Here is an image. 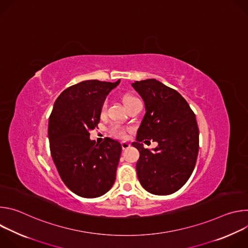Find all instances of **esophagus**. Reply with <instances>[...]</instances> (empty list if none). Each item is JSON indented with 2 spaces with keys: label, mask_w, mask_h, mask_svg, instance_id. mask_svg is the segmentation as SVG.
Listing matches in <instances>:
<instances>
[{
  "label": "esophagus",
  "mask_w": 248,
  "mask_h": 248,
  "mask_svg": "<svg viewBox=\"0 0 248 248\" xmlns=\"http://www.w3.org/2000/svg\"><path fill=\"white\" fill-rule=\"evenodd\" d=\"M122 147H123L124 150H125V149L130 147V144L128 142H126V141H123V142H122Z\"/></svg>",
  "instance_id": "1"
}]
</instances>
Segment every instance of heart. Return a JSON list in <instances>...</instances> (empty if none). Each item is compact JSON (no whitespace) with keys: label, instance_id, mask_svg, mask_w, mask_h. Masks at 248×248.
<instances>
[{"label":"heart","instance_id":"b5f03b06","mask_svg":"<svg viewBox=\"0 0 248 248\" xmlns=\"http://www.w3.org/2000/svg\"><path fill=\"white\" fill-rule=\"evenodd\" d=\"M134 100H136V98L133 97V96H131V95H124V96L123 97V102H124V106H126L127 104L131 103V102L134 101ZM106 109H107V103H104L103 106H102L101 113L104 114V113L106 112ZM111 130H112V132H113L114 134H116V135H118V136L124 137V136L125 135V130H124V128H123V127H121V126H119V125H113L112 128H111Z\"/></svg>","mask_w":248,"mask_h":248}]
</instances>
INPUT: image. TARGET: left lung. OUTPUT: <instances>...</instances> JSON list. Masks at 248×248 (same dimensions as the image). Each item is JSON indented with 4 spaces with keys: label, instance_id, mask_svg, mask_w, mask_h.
Instances as JSON below:
<instances>
[{
    "label": "left lung",
    "instance_id": "obj_1",
    "mask_svg": "<svg viewBox=\"0 0 248 248\" xmlns=\"http://www.w3.org/2000/svg\"><path fill=\"white\" fill-rule=\"evenodd\" d=\"M131 85L142 98L146 111L132 142L140 154L138 180L152 194H171L185 186L195 167L199 149L195 115L178 91L154 78ZM147 139L156 140L158 146L145 150L140 141Z\"/></svg>",
    "mask_w": 248,
    "mask_h": 248
}]
</instances>
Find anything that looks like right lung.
<instances>
[{
  "label": "right lung",
  "instance_id": "add662e5",
  "mask_svg": "<svg viewBox=\"0 0 248 248\" xmlns=\"http://www.w3.org/2000/svg\"><path fill=\"white\" fill-rule=\"evenodd\" d=\"M120 82L81 81L63 90L54 104L48 127L51 155L64 185L78 196H102L116 181L121 143L106 137L96 144L89 131L98 125L106 97Z\"/></svg>",
  "mask_w": 248,
  "mask_h": 248
}]
</instances>
